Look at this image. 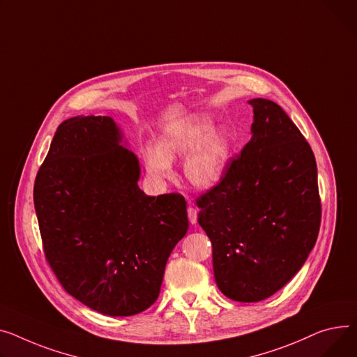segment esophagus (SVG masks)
<instances>
[{"label": "esophagus", "instance_id": "esophagus-1", "mask_svg": "<svg viewBox=\"0 0 357 357\" xmlns=\"http://www.w3.org/2000/svg\"><path fill=\"white\" fill-rule=\"evenodd\" d=\"M188 218H189V222L191 224H197V221H198V211H197V208L195 206H189L188 208Z\"/></svg>", "mask_w": 357, "mask_h": 357}]
</instances>
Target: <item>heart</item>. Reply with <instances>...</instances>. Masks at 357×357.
Segmentation results:
<instances>
[{"label": "heart", "instance_id": "heart-1", "mask_svg": "<svg viewBox=\"0 0 357 357\" xmlns=\"http://www.w3.org/2000/svg\"><path fill=\"white\" fill-rule=\"evenodd\" d=\"M212 129L209 121L201 119L166 132L158 148L152 146L145 152V165L151 176L156 181L169 179L172 176L171 162L186 156L201 144L185 160V178L192 186L201 189L217 185L229 163L232 142L225 130L212 132Z\"/></svg>", "mask_w": 357, "mask_h": 357}]
</instances>
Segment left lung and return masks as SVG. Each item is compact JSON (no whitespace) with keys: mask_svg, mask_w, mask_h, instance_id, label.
<instances>
[{"mask_svg":"<svg viewBox=\"0 0 357 357\" xmlns=\"http://www.w3.org/2000/svg\"><path fill=\"white\" fill-rule=\"evenodd\" d=\"M248 103L251 140L221 181L197 198L217 286L241 303L261 301L286 286L313 250L321 221L310 145L277 103Z\"/></svg>","mask_w":357,"mask_h":357,"instance_id":"obj_1","label":"left lung"}]
</instances>
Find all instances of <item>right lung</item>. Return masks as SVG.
Returning <instances> with one entry per match:
<instances>
[{
  "label": "right lung",
  "mask_w": 357,
  "mask_h": 357,
  "mask_svg": "<svg viewBox=\"0 0 357 357\" xmlns=\"http://www.w3.org/2000/svg\"><path fill=\"white\" fill-rule=\"evenodd\" d=\"M121 142L109 116L67 119L34 182L47 263L70 296L114 317L156 301L189 224L181 194L142 191L139 160Z\"/></svg>",
  "instance_id": "obj_1"
}]
</instances>
